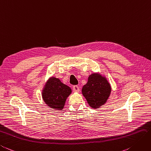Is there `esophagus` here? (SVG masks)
<instances>
[{"mask_svg": "<svg viewBox=\"0 0 151 151\" xmlns=\"http://www.w3.org/2000/svg\"><path fill=\"white\" fill-rule=\"evenodd\" d=\"M73 91H74V92H79V88L78 86L77 85H75L73 86Z\"/></svg>", "mask_w": 151, "mask_h": 151, "instance_id": "34e87169", "label": "esophagus"}]
</instances>
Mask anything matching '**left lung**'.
Returning a JSON list of instances; mask_svg holds the SVG:
<instances>
[{"instance_id":"obj_1","label":"left lung","mask_w":151,"mask_h":151,"mask_svg":"<svg viewBox=\"0 0 151 151\" xmlns=\"http://www.w3.org/2000/svg\"><path fill=\"white\" fill-rule=\"evenodd\" d=\"M111 93V84L107 78L99 72L89 75L88 83L82 88V93L88 104L94 109L107 102Z\"/></svg>"}]
</instances>
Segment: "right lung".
<instances>
[{
    "label": "right lung",
    "instance_id": "obj_1",
    "mask_svg": "<svg viewBox=\"0 0 151 151\" xmlns=\"http://www.w3.org/2000/svg\"><path fill=\"white\" fill-rule=\"evenodd\" d=\"M72 89L55 77H51L46 81L42 91V96L48 107L54 110L62 111L67 97L71 94Z\"/></svg>",
    "mask_w": 151,
    "mask_h": 151
}]
</instances>
